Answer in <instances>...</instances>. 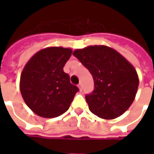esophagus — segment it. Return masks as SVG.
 Masks as SVG:
<instances>
[{
    "label": "esophagus",
    "mask_w": 154,
    "mask_h": 154,
    "mask_svg": "<svg viewBox=\"0 0 154 154\" xmlns=\"http://www.w3.org/2000/svg\"><path fill=\"white\" fill-rule=\"evenodd\" d=\"M77 87H78V88H79L80 91H82V83L78 84V86H77Z\"/></svg>",
    "instance_id": "esophagus-1"
}]
</instances>
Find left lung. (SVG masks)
Masks as SVG:
<instances>
[{"label":"left lung","mask_w":154,"mask_h":154,"mask_svg":"<svg viewBox=\"0 0 154 154\" xmlns=\"http://www.w3.org/2000/svg\"><path fill=\"white\" fill-rule=\"evenodd\" d=\"M92 75L95 88L86 96L89 110L101 119H116L132 105L139 77L132 64L105 45L76 49L72 53Z\"/></svg>","instance_id":"8db88e82"}]
</instances>
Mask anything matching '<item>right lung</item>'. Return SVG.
Wrapping results in <instances>:
<instances>
[{
	"label": "right lung",
	"mask_w": 154,
	"mask_h": 154,
	"mask_svg": "<svg viewBox=\"0 0 154 154\" xmlns=\"http://www.w3.org/2000/svg\"><path fill=\"white\" fill-rule=\"evenodd\" d=\"M72 52L69 48H46L25 64L20 75V93L25 104L37 116L54 118L63 115L79 91L63 72Z\"/></svg>",
	"instance_id": "1"
}]
</instances>
